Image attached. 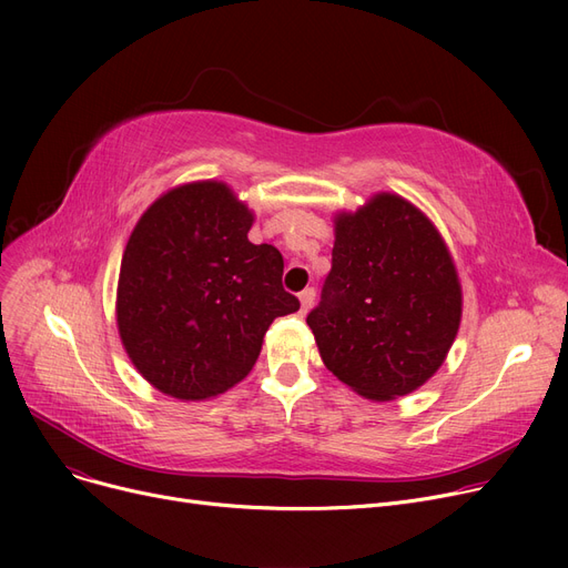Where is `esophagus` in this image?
Returning <instances> with one entry per match:
<instances>
[{
  "instance_id": "obj_1",
  "label": "esophagus",
  "mask_w": 568,
  "mask_h": 568,
  "mask_svg": "<svg viewBox=\"0 0 568 568\" xmlns=\"http://www.w3.org/2000/svg\"><path fill=\"white\" fill-rule=\"evenodd\" d=\"M300 302H302V313H308L315 304V290L313 287H306L302 294H300Z\"/></svg>"
}]
</instances>
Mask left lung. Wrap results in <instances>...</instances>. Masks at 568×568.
<instances>
[{
    "label": "left lung",
    "instance_id": "left-lung-1",
    "mask_svg": "<svg viewBox=\"0 0 568 568\" xmlns=\"http://www.w3.org/2000/svg\"><path fill=\"white\" fill-rule=\"evenodd\" d=\"M332 272L306 317L324 366L362 398L386 403L444 364L463 317V287L435 223L396 193L334 216Z\"/></svg>",
    "mask_w": 568,
    "mask_h": 568
}]
</instances>
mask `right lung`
Masks as SVG:
<instances>
[{
  "instance_id": "obj_1",
  "label": "right lung",
  "mask_w": 568,
  "mask_h": 568,
  "mask_svg": "<svg viewBox=\"0 0 568 568\" xmlns=\"http://www.w3.org/2000/svg\"><path fill=\"white\" fill-rule=\"evenodd\" d=\"M253 209L216 179L165 191L119 266L116 329L135 371L176 400H209L255 366L276 317L300 311L283 255L251 244Z\"/></svg>"
}]
</instances>
